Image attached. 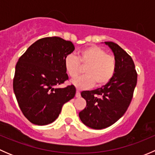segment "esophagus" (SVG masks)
<instances>
[{
  "mask_svg": "<svg viewBox=\"0 0 155 155\" xmlns=\"http://www.w3.org/2000/svg\"><path fill=\"white\" fill-rule=\"evenodd\" d=\"M80 91H76V97H80Z\"/></svg>",
  "mask_w": 155,
  "mask_h": 155,
  "instance_id": "34e87169",
  "label": "esophagus"
}]
</instances>
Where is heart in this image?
Returning <instances> with one entry per match:
<instances>
[{"label": "heart", "instance_id": "obj_1", "mask_svg": "<svg viewBox=\"0 0 155 155\" xmlns=\"http://www.w3.org/2000/svg\"><path fill=\"white\" fill-rule=\"evenodd\" d=\"M64 64L68 74L72 78L76 77L80 73L81 64L86 66L84 70L86 74L71 80V83L81 90L90 88L95 83L97 86L107 84L113 77L116 68L115 58L107 54V51L96 46L81 50L79 58L74 54H68L65 57Z\"/></svg>", "mask_w": 155, "mask_h": 155}]
</instances>
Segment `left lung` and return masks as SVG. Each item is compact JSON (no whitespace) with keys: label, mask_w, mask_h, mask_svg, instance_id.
<instances>
[{"label":"left lung","mask_w":155,"mask_h":155,"mask_svg":"<svg viewBox=\"0 0 155 155\" xmlns=\"http://www.w3.org/2000/svg\"><path fill=\"white\" fill-rule=\"evenodd\" d=\"M115 56L116 68L110 81L100 88L81 92L86 107L79 113L84 124L104 129L116 122L129 107L137 82V73L130 56L116 43L104 42Z\"/></svg>","instance_id":"obj_1"}]
</instances>
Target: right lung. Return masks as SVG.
Here are the masks:
<instances>
[{
  "label": "right lung",
  "mask_w": 155,
  "mask_h": 155,
  "mask_svg": "<svg viewBox=\"0 0 155 155\" xmlns=\"http://www.w3.org/2000/svg\"><path fill=\"white\" fill-rule=\"evenodd\" d=\"M74 46L61 37L40 39L20 57L15 66L13 91L23 115L37 125L51 124L65 103L74 97L73 85L55 87L68 79L64 61Z\"/></svg>",
  "instance_id": "right-lung-1"
}]
</instances>
